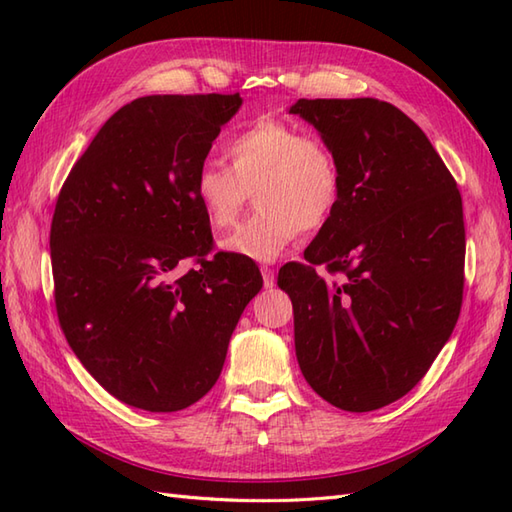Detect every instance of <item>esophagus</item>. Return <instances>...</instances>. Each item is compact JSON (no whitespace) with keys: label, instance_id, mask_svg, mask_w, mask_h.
I'll use <instances>...</instances> for the list:
<instances>
[{"label":"esophagus","instance_id":"esophagus-1","mask_svg":"<svg viewBox=\"0 0 512 512\" xmlns=\"http://www.w3.org/2000/svg\"><path fill=\"white\" fill-rule=\"evenodd\" d=\"M262 277H264V288H273L275 286V270L264 266L262 268Z\"/></svg>","mask_w":512,"mask_h":512}]
</instances>
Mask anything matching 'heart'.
<instances>
[{
    "label": "heart",
    "mask_w": 512,
    "mask_h": 512,
    "mask_svg": "<svg viewBox=\"0 0 512 512\" xmlns=\"http://www.w3.org/2000/svg\"><path fill=\"white\" fill-rule=\"evenodd\" d=\"M231 167L204 162L193 195L213 228L231 226L250 193L259 209L220 246L253 262H273L303 231H319L341 200V171L330 147L295 123L259 118L226 143Z\"/></svg>",
    "instance_id": "b5f03b06"
}]
</instances>
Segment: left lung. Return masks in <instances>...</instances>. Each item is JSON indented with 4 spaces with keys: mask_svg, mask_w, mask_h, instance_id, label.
<instances>
[{
    "mask_svg": "<svg viewBox=\"0 0 512 512\" xmlns=\"http://www.w3.org/2000/svg\"><path fill=\"white\" fill-rule=\"evenodd\" d=\"M341 171L332 220L286 264L303 378L330 405L374 411L420 383L458 323L462 198L422 129L378 99H299ZM319 267L341 272L325 282Z\"/></svg>",
    "mask_w": 512,
    "mask_h": 512,
    "instance_id": "obj_1",
    "label": "left lung"
}]
</instances>
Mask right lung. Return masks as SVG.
I'll return each instance as SVG.
<instances>
[{"label": "right lung", "instance_id": "right-lung-1", "mask_svg": "<svg viewBox=\"0 0 512 512\" xmlns=\"http://www.w3.org/2000/svg\"><path fill=\"white\" fill-rule=\"evenodd\" d=\"M239 94H156L121 107L76 160L54 206V303L72 352L129 407L180 411L220 378L262 290L259 268L211 253L193 195ZM193 258L198 269L179 275Z\"/></svg>", "mask_w": 512, "mask_h": 512}]
</instances>
